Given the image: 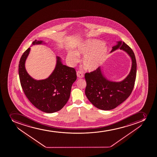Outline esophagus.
Masks as SVG:
<instances>
[{
  "label": "esophagus",
  "instance_id": "34e87169",
  "mask_svg": "<svg viewBox=\"0 0 157 157\" xmlns=\"http://www.w3.org/2000/svg\"><path fill=\"white\" fill-rule=\"evenodd\" d=\"M77 76L78 78H82L83 77V74L80 71H78L77 72Z\"/></svg>",
  "mask_w": 157,
  "mask_h": 157
}]
</instances>
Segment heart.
Segmentation results:
<instances>
[{
  "label": "heart",
  "instance_id": "obj_1",
  "mask_svg": "<svg viewBox=\"0 0 157 157\" xmlns=\"http://www.w3.org/2000/svg\"><path fill=\"white\" fill-rule=\"evenodd\" d=\"M103 42L97 40H87L79 44L76 53L70 52L67 55L68 60L73 65L79 61V56H84L82 64L89 72L96 71L107 58L109 48Z\"/></svg>",
  "mask_w": 157,
  "mask_h": 157
}]
</instances>
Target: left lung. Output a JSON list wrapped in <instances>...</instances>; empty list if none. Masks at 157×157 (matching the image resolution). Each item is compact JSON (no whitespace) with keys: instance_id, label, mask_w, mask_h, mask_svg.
<instances>
[{"instance_id":"obj_1","label":"left lung","mask_w":157,"mask_h":157,"mask_svg":"<svg viewBox=\"0 0 157 157\" xmlns=\"http://www.w3.org/2000/svg\"><path fill=\"white\" fill-rule=\"evenodd\" d=\"M111 52L120 48L127 53L132 60L130 71L124 79L113 81L107 79L101 67L86 73V96L95 107L101 110H111L123 102L132 92L136 77L137 63L132 50L122 41H118Z\"/></svg>"}]
</instances>
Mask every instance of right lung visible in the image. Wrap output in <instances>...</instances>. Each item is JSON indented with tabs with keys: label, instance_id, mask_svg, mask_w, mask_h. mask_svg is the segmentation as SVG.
<instances>
[{
	"label": "right lung",
	"instance_id": "add662e5",
	"mask_svg": "<svg viewBox=\"0 0 157 157\" xmlns=\"http://www.w3.org/2000/svg\"><path fill=\"white\" fill-rule=\"evenodd\" d=\"M45 44L44 41L35 40L32 45ZM30 51V48L24 52L19 63V75L23 92L39 110L47 113L58 112L69 99L71 86L77 79L76 71L73 67L63 65L61 58L56 56V65L50 76L44 79H35L25 67Z\"/></svg>",
	"mask_w": 157,
	"mask_h": 157
}]
</instances>
